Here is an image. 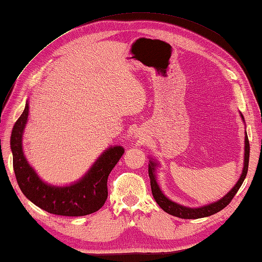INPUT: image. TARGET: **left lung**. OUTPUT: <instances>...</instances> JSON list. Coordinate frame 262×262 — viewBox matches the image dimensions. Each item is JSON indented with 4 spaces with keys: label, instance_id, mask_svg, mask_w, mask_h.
<instances>
[{
    "label": "left lung",
    "instance_id": "obj_1",
    "mask_svg": "<svg viewBox=\"0 0 262 262\" xmlns=\"http://www.w3.org/2000/svg\"><path fill=\"white\" fill-rule=\"evenodd\" d=\"M244 151L246 152H244L243 171H242L241 178L238 179L236 185L232 188V190L229 193L225 194V196L221 200H219V202L207 205V206H204V207H200V208H188V207H185V206H181L179 204L171 202L170 199L166 198L162 193V191H161V189L159 188V185L157 182V179H155L154 170H155V165H157V163L151 161V163L148 164V176H149V179H151V188H152V193H153L155 202H157L160 207L162 208L164 211H166L168 214L180 217V219H186V220L202 219V217H207V216L219 213V211L225 208L226 206L232 202L233 197L235 196L237 190L240 189L244 179H246V177H247L248 168H249V157H250V144H249V138L247 136V133H246V146H244Z\"/></svg>",
    "mask_w": 262,
    "mask_h": 262
}]
</instances>
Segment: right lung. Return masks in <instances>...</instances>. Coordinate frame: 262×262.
<instances>
[{
  "instance_id": "add662e5",
  "label": "right lung",
  "mask_w": 262,
  "mask_h": 262,
  "mask_svg": "<svg viewBox=\"0 0 262 262\" xmlns=\"http://www.w3.org/2000/svg\"><path fill=\"white\" fill-rule=\"evenodd\" d=\"M29 105L15 121L11 134L13 170L25 196L38 207L60 216H84L102 207L108 197V177L124 154L121 146L107 149L82 179L69 187H53L39 179L22 152L21 138Z\"/></svg>"
}]
</instances>
